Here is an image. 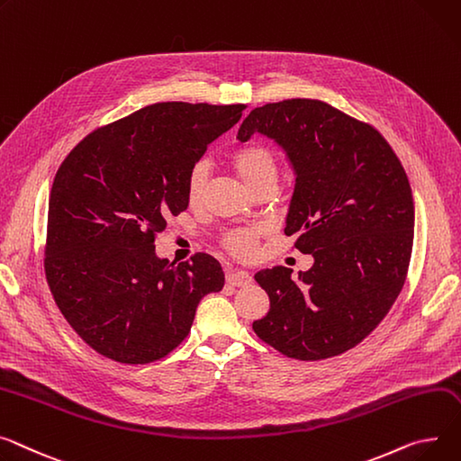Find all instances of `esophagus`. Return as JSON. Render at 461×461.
Here are the masks:
<instances>
[{
  "mask_svg": "<svg viewBox=\"0 0 461 461\" xmlns=\"http://www.w3.org/2000/svg\"><path fill=\"white\" fill-rule=\"evenodd\" d=\"M226 282L233 287H247V285L252 284V276L247 270L233 268L226 274Z\"/></svg>",
  "mask_w": 461,
  "mask_h": 461,
  "instance_id": "1",
  "label": "esophagus"
}]
</instances>
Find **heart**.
Listing matches in <instances>:
<instances>
[{
    "mask_svg": "<svg viewBox=\"0 0 461 461\" xmlns=\"http://www.w3.org/2000/svg\"><path fill=\"white\" fill-rule=\"evenodd\" d=\"M231 168L244 181L252 193L263 187H276L280 174V158L268 144L250 142L235 149L230 158ZM209 177V167L203 161H198L187 174L185 194L191 205L202 202L205 185ZM259 239V230L242 228L228 233L224 237V247L237 258H250L256 252Z\"/></svg>",
    "mask_w": 461,
    "mask_h": 461,
    "instance_id": "b5f03b06",
    "label": "heart"
}]
</instances>
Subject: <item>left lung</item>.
Listing matches in <instances>:
<instances>
[{
	"instance_id": "obj_1",
	"label": "left lung",
	"mask_w": 461,
	"mask_h": 461,
	"mask_svg": "<svg viewBox=\"0 0 461 461\" xmlns=\"http://www.w3.org/2000/svg\"><path fill=\"white\" fill-rule=\"evenodd\" d=\"M254 133L287 153L296 183L285 235L315 263L298 280L287 267L254 276L270 310L252 328L287 357L339 356L382 322L404 287L415 224L406 170L380 131L321 100L256 107L237 139Z\"/></svg>"
}]
</instances>
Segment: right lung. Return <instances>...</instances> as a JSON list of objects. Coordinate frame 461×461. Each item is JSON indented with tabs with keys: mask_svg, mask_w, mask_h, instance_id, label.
I'll return each mask as SVG.
<instances>
[{
	"mask_svg": "<svg viewBox=\"0 0 461 461\" xmlns=\"http://www.w3.org/2000/svg\"><path fill=\"white\" fill-rule=\"evenodd\" d=\"M247 105L163 102L86 135L59 167L44 270L57 308L98 354L130 365L165 357L191 331L200 300L224 287L209 254H156L185 181Z\"/></svg>",
	"mask_w": 461,
	"mask_h": 461,
	"instance_id": "obj_1",
	"label": "right lung"
}]
</instances>
